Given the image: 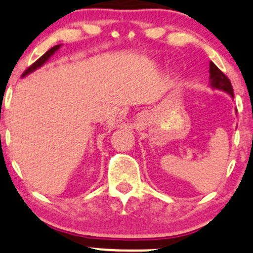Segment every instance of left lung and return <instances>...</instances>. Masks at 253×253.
Masks as SVG:
<instances>
[{"instance_id": "8db88e82", "label": "left lung", "mask_w": 253, "mask_h": 253, "mask_svg": "<svg viewBox=\"0 0 253 253\" xmlns=\"http://www.w3.org/2000/svg\"><path fill=\"white\" fill-rule=\"evenodd\" d=\"M210 86L213 89H219L233 97V88L231 81L225 73L221 72L213 62H210Z\"/></svg>"}]
</instances>
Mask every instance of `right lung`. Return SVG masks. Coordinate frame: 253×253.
Segmentation results:
<instances>
[{
  "instance_id": "right-lung-1",
  "label": "right lung",
  "mask_w": 253,
  "mask_h": 253,
  "mask_svg": "<svg viewBox=\"0 0 253 253\" xmlns=\"http://www.w3.org/2000/svg\"><path fill=\"white\" fill-rule=\"evenodd\" d=\"M60 47H61V44H56V46H53V47H52V48H49L48 51H47L43 56H41V57H40L39 60H37L36 62L34 63V65H31L30 67H28L27 70H26L25 72L22 73V77L28 76V75H30V73H32V72H34V71H36L37 68L42 67V66H43L44 63H46L47 61H48L49 58H51V56L53 55V53H55V52L57 51V49L60 48Z\"/></svg>"
}]
</instances>
